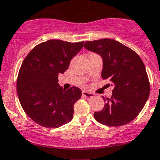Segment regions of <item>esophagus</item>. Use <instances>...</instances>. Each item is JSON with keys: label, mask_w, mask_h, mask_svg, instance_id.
<instances>
[{"label": "esophagus", "mask_w": 160, "mask_h": 160, "mask_svg": "<svg viewBox=\"0 0 160 160\" xmlns=\"http://www.w3.org/2000/svg\"><path fill=\"white\" fill-rule=\"evenodd\" d=\"M82 95L84 96V97H86V98H91V97H94L93 93H91V92H86V91L82 92Z\"/></svg>", "instance_id": "1"}]
</instances>
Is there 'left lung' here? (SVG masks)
<instances>
[{"label": "left lung", "mask_w": 160, "mask_h": 160, "mask_svg": "<svg viewBox=\"0 0 160 160\" xmlns=\"http://www.w3.org/2000/svg\"><path fill=\"white\" fill-rule=\"evenodd\" d=\"M84 48L102 58L101 76L113 87V95L103 109L94 113L98 122L121 126L134 120L145 105L150 84L145 65L138 54L119 42L109 38L84 42Z\"/></svg>", "instance_id": "left-lung-1"}]
</instances>
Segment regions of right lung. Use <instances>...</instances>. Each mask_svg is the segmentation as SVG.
<instances>
[{
    "instance_id": "add662e5",
    "label": "right lung",
    "mask_w": 160,
    "mask_h": 160,
    "mask_svg": "<svg viewBox=\"0 0 160 160\" xmlns=\"http://www.w3.org/2000/svg\"><path fill=\"white\" fill-rule=\"evenodd\" d=\"M83 44L48 40L34 47L22 62L17 92L25 113L37 124L58 128L72 121L74 104L82 92L77 87L63 89L58 76L68 68Z\"/></svg>"
}]
</instances>
